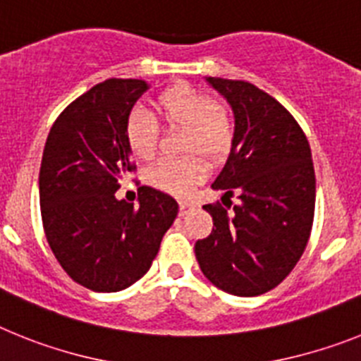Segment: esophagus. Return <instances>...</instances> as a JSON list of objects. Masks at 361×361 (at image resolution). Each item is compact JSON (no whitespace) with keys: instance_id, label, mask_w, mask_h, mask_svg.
<instances>
[{"instance_id":"esophagus-1","label":"esophagus","mask_w":361,"mask_h":361,"mask_svg":"<svg viewBox=\"0 0 361 361\" xmlns=\"http://www.w3.org/2000/svg\"><path fill=\"white\" fill-rule=\"evenodd\" d=\"M190 207H192V203L187 202V200H181V202H180V214H187V211H189Z\"/></svg>"}]
</instances>
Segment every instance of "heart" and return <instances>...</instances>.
I'll use <instances>...</instances> for the list:
<instances>
[{
  "label": "heart",
  "mask_w": 361,
  "mask_h": 361,
  "mask_svg": "<svg viewBox=\"0 0 361 361\" xmlns=\"http://www.w3.org/2000/svg\"><path fill=\"white\" fill-rule=\"evenodd\" d=\"M154 111L163 123L183 127V150H200L207 158L224 156L233 143L234 125L225 106L190 85H174L154 99ZM127 145L134 158L149 159L156 149V125L150 116L134 112L125 127ZM205 176L198 156L161 159L147 171V181L159 190L183 196Z\"/></svg>",
  "instance_id": "heart-1"
}]
</instances>
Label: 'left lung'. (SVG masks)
<instances>
[{"label": "left lung", "mask_w": 361, "mask_h": 361, "mask_svg": "<svg viewBox=\"0 0 361 361\" xmlns=\"http://www.w3.org/2000/svg\"><path fill=\"white\" fill-rule=\"evenodd\" d=\"M233 109L234 137L212 181L221 202L203 205L212 233L196 241L200 269L218 289L259 296L287 278L305 250L314 218L311 147L290 112L247 81L205 78Z\"/></svg>", "instance_id": "left-lung-1"}]
</instances>
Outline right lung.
Wrapping results in <instances>:
<instances>
[{
  "label": "right lung",
  "instance_id": "right-lung-1",
  "mask_svg": "<svg viewBox=\"0 0 361 361\" xmlns=\"http://www.w3.org/2000/svg\"><path fill=\"white\" fill-rule=\"evenodd\" d=\"M143 80H105L50 128L39 169L45 236L63 271L94 293H118L150 269L178 216L176 200L140 187L137 205L116 198L134 169L125 137Z\"/></svg>",
  "mask_w": 361,
  "mask_h": 361
}]
</instances>
